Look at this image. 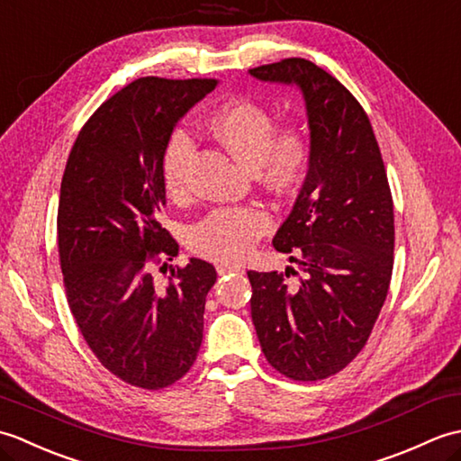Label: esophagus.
<instances>
[{"label":"esophagus","instance_id":"34e87169","mask_svg":"<svg viewBox=\"0 0 461 461\" xmlns=\"http://www.w3.org/2000/svg\"><path fill=\"white\" fill-rule=\"evenodd\" d=\"M240 271H243L240 266H228V263H221V266H218L220 276H225V273H240Z\"/></svg>","mask_w":461,"mask_h":461}]
</instances>
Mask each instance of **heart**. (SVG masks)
<instances>
[{"label":"heart","mask_w":461,"mask_h":461,"mask_svg":"<svg viewBox=\"0 0 461 461\" xmlns=\"http://www.w3.org/2000/svg\"><path fill=\"white\" fill-rule=\"evenodd\" d=\"M208 129L238 160L256 166L273 188H291L307 170L311 144L305 131L293 124L273 131L269 111L258 103L236 99L221 104L208 119ZM194 149L192 136L182 129L166 140L160 174L172 200L188 194ZM269 225V215L259 208H218L192 225L190 246L203 258L236 263L248 256Z\"/></svg>","instance_id":"heart-1"}]
</instances>
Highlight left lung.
<instances>
[{
    "label": "left lung",
    "instance_id": "8db88e82",
    "mask_svg": "<svg viewBox=\"0 0 461 461\" xmlns=\"http://www.w3.org/2000/svg\"><path fill=\"white\" fill-rule=\"evenodd\" d=\"M249 75L297 86L311 131L305 184L273 238L302 277L287 286L283 273L248 271L251 319L273 368L321 380L358 355L384 305L394 263L393 194L368 116L335 77L299 57Z\"/></svg>",
    "mask_w": 461,
    "mask_h": 461
}]
</instances>
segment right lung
I'll list each match as a JSON object with an SVG mask.
<instances>
[{"label": "right lung", "mask_w": 461, "mask_h": 461, "mask_svg": "<svg viewBox=\"0 0 461 461\" xmlns=\"http://www.w3.org/2000/svg\"><path fill=\"white\" fill-rule=\"evenodd\" d=\"M215 86V79L132 81L86 121L65 166L57 241L68 309L101 365L144 390L170 386L192 368L205 295L218 277L195 258L172 267L162 287L150 276V263L178 256L160 223L166 140Z\"/></svg>", "instance_id": "right-lung-1"}]
</instances>
